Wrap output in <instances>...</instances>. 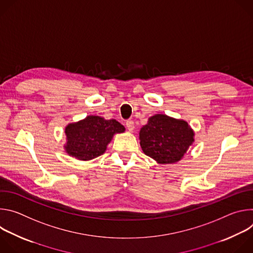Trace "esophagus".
I'll list each match as a JSON object with an SVG mask.
<instances>
[{"label": "esophagus", "instance_id": "34e87169", "mask_svg": "<svg viewBox=\"0 0 253 253\" xmlns=\"http://www.w3.org/2000/svg\"><path fill=\"white\" fill-rule=\"evenodd\" d=\"M126 127H127V129L130 132H132L134 130V122H133V120H127L126 121Z\"/></svg>", "mask_w": 253, "mask_h": 253}]
</instances>
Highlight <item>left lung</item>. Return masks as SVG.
Segmentation results:
<instances>
[{"label": "left lung", "mask_w": 253, "mask_h": 253, "mask_svg": "<svg viewBox=\"0 0 253 253\" xmlns=\"http://www.w3.org/2000/svg\"><path fill=\"white\" fill-rule=\"evenodd\" d=\"M139 139L147 156L159 164H172L181 160L192 145L194 132L184 120L156 114L141 128Z\"/></svg>", "instance_id": "left-lung-1"}]
</instances>
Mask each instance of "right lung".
Here are the masks:
<instances>
[{
    "instance_id": "obj_1",
    "label": "right lung",
    "mask_w": 253,
    "mask_h": 253,
    "mask_svg": "<svg viewBox=\"0 0 253 253\" xmlns=\"http://www.w3.org/2000/svg\"><path fill=\"white\" fill-rule=\"evenodd\" d=\"M125 128L115 119L105 120L100 116H87L65 128L66 152L79 160L88 161L102 155L113 136L123 133Z\"/></svg>"
}]
</instances>
